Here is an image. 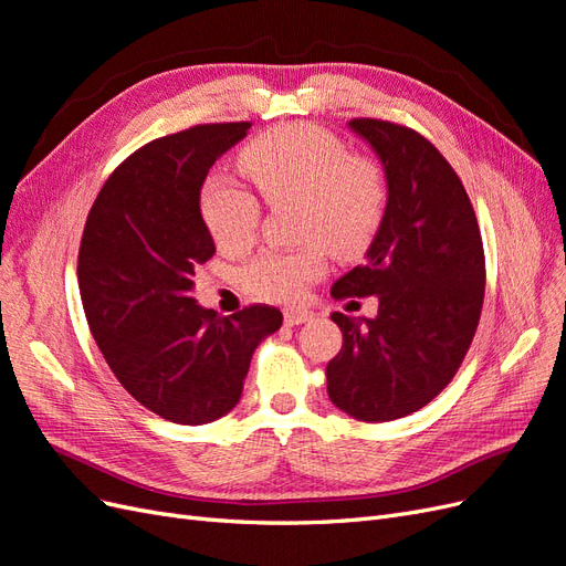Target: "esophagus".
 <instances>
[{
  "label": "esophagus",
  "instance_id": "34e87169",
  "mask_svg": "<svg viewBox=\"0 0 566 566\" xmlns=\"http://www.w3.org/2000/svg\"><path fill=\"white\" fill-rule=\"evenodd\" d=\"M312 312H306V310H287L285 312V325H290V328H293V325H302V323H306V321H312Z\"/></svg>",
  "mask_w": 566,
  "mask_h": 566
}]
</instances>
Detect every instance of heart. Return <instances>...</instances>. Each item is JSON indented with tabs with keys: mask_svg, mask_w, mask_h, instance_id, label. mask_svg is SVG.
<instances>
[{
	"mask_svg": "<svg viewBox=\"0 0 566 566\" xmlns=\"http://www.w3.org/2000/svg\"><path fill=\"white\" fill-rule=\"evenodd\" d=\"M241 169L269 202L300 200L297 248H269L241 271L245 293L264 302H295L323 276L331 250L339 256L361 252L385 212L380 167L349 156L335 134L314 125H283L243 148ZM200 212L221 250L241 252L256 235L260 202L229 177L208 179Z\"/></svg>",
	"mask_w": 566,
	"mask_h": 566,
	"instance_id": "obj_1",
	"label": "heart"
}]
</instances>
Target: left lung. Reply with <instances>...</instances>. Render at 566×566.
<instances>
[{"label":"left lung","instance_id":"obj_1","mask_svg":"<svg viewBox=\"0 0 566 566\" xmlns=\"http://www.w3.org/2000/svg\"><path fill=\"white\" fill-rule=\"evenodd\" d=\"M382 163L387 205L366 252L331 287L335 300L378 297V316L331 314L342 349L325 368L331 401L364 422L416 413L465 358L484 304V245L472 202L418 132L349 119Z\"/></svg>","mask_w":566,"mask_h":566}]
</instances>
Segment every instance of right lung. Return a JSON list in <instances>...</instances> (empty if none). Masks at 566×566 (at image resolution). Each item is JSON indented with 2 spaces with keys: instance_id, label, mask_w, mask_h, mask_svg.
Masks as SVG:
<instances>
[{
  "instance_id": "add662e5",
  "label": "right lung",
  "mask_w": 566,
  "mask_h": 566,
  "mask_svg": "<svg viewBox=\"0 0 566 566\" xmlns=\"http://www.w3.org/2000/svg\"><path fill=\"white\" fill-rule=\"evenodd\" d=\"M250 127L198 125L132 153L82 233L77 281L96 345L136 401L177 424L235 408L254 349L283 323L266 304L219 316L193 297L196 266L214 254L202 184Z\"/></svg>"
}]
</instances>
